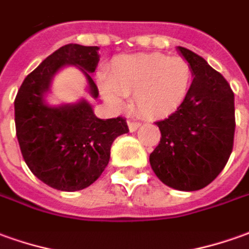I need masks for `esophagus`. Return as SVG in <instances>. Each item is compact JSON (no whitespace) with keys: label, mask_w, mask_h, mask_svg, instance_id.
<instances>
[{"label":"esophagus","mask_w":249,"mask_h":249,"mask_svg":"<svg viewBox=\"0 0 249 249\" xmlns=\"http://www.w3.org/2000/svg\"><path fill=\"white\" fill-rule=\"evenodd\" d=\"M127 124H128V130H130L131 133H133V131H137L138 127L141 126V123H140V122H135V121H128Z\"/></svg>","instance_id":"34e87169"}]
</instances>
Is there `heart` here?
Returning <instances> with one entry per match:
<instances>
[{
	"label": "heart",
	"instance_id": "heart-1",
	"mask_svg": "<svg viewBox=\"0 0 249 249\" xmlns=\"http://www.w3.org/2000/svg\"><path fill=\"white\" fill-rule=\"evenodd\" d=\"M193 82V68L181 56L160 53L115 58L102 82L103 97L114 107L122 96H133V107L147 118L174 114L186 100Z\"/></svg>",
	"mask_w": 249,
	"mask_h": 249
}]
</instances>
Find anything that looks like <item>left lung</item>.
Returning <instances> with one entry per match:
<instances>
[{
	"label": "left lung",
	"instance_id": "left-lung-1",
	"mask_svg": "<svg viewBox=\"0 0 249 249\" xmlns=\"http://www.w3.org/2000/svg\"><path fill=\"white\" fill-rule=\"evenodd\" d=\"M180 54L193 68L194 80L183 104L162 121L159 145L149 161L167 186L196 191L210 184L231 157L234 140V93L224 75L184 47Z\"/></svg>",
	"mask_w": 249,
	"mask_h": 249
}]
</instances>
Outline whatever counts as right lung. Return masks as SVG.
<instances>
[{
	"instance_id": "obj_1",
	"label": "right lung",
	"mask_w": 249,
	"mask_h": 249,
	"mask_svg": "<svg viewBox=\"0 0 249 249\" xmlns=\"http://www.w3.org/2000/svg\"><path fill=\"white\" fill-rule=\"evenodd\" d=\"M97 46L66 44L25 77L15 99V123L25 164L39 180L61 191H78L100 178L109 161L111 145L128 131L126 119H99L90 104L50 107L44 95L51 78L65 65L85 73L92 97L99 89L89 73L99 62Z\"/></svg>"
}]
</instances>
